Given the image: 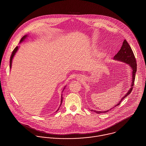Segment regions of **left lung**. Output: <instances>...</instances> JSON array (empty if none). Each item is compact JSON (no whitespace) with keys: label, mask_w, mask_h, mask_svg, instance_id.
Wrapping results in <instances>:
<instances>
[{"label":"left lung","mask_w":146,"mask_h":146,"mask_svg":"<svg viewBox=\"0 0 146 146\" xmlns=\"http://www.w3.org/2000/svg\"><path fill=\"white\" fill-rule=\"evenodd\" d=\"M114 59L129 64V66H130V67L133 69V76H132L133 78H132V83H131V88L128 91V92L126 94L125 96H124V97H123V98L119 102V104L116 105V106H119V104H120L121 101L125 98L127 96H128L131 92V91L133 90V85L134 84L135 78V73L137 72V65L136 59H135V56L133 53V52L130 45L128 44V42L126 40V39L124 40L123 45H122L120 50L114 56ZM116 106H114L113 108L115 107ZM110 110L104 111H104H94V112H96L97 113H106V112L109 111Z\"/></svg>","instance_id":"obj_1"}]
</instances>
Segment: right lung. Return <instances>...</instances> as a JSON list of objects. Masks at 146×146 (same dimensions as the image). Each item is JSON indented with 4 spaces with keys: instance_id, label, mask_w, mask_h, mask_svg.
<instances>
[{
    "instance_id": "right-lung-1",
    "label": "right lung",
    "mask_w": 146,
    "mask_h": 146,
    "mask_svg": "<svg viewBox=\"0 0 146 146\" xmlns=\"http://www.w3.org/2000/svg\"><path fill=\"white\" fill-rule=\"evenodd\" d=\"M27 37V35H25V36H23L22 38V39H21V40H20V42H22L23 40H25V39ZM17 50H18V46H17L14 49H13V52H12V54H11V58H10V68H11V65H12V59H13V56H15V53H16V52L17 51ZM62 98H61V105L62 104ZM61 105H60V106H61ZM57 110V111H58Z\"/></svg>"
}]
</instances>
